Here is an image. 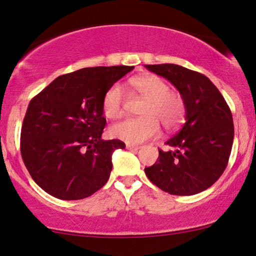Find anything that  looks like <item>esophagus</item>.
Wrapping results in <instances>:
<instances>
[{
    "mask_svg": "<svg viewBox=\"0 0 256 256\" xmlns=\"http://www.w3.org/2000/svg\"><path fill=\"white\" fill-rule=\"evenodd\" d=\"M126 148H128V150L136 151V150H138L139 146H138V145H131V144H126Z\"/></svg>",
    "mask_w": 256,
    "mask_h": 256,
    "instance_id": "obj_1",
    "label": "esophagus"
}]
</instances>
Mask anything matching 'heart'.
Masks as SVG:
<instances>
[{
    "instance_id": "obj_1",
    "label": "heart",
    "mask_w": 256,
    "mask_h": 256,
    "mask_svg": "<svg viewBox=\"0 0 256 256\" xmlns=\"http://www.w3.org/2000/svg\"><path fill=\"white\" fill-rule=\"evenodd\" d=\"M131 90L144 96L140 118L119 122L110 128L112 137L130 144H138L154 137L160 131V121L166 130L177 128L184 117V102L178 93L170 90L169 84L154 74L134 76L128 82ZM124 90L113 85L102 99V112L108 119H118L124 113Z\"/></svg>"
}]
</instances>
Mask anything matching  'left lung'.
I'll use <instances>...</instances> for the list:
<instances>
[{"label":"left lung","mask_w":256,"mask_h":256,"mask_svg":"<svg viewBox=\"0 0 256 256\" xmlns=\"http://www.w3.org/2000/svg\"><path fill=\"white\" fill-rule=\"evenodd\" d=\"M145 67L169 80L186 108V122L166 143L172 150H160L158 160L145 168V174L171 195H195L212 186L227 168L234 140L230 108L203 74L174 64Z\"/></svg>","instance_id":"left-lung-1"}]
</instances>
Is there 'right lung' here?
I'll return each mask as SVG.
<instances>
[{"mask_svg": "<svg viewBox=\"0 0 256 256\" xmlns=\"http://www.w3.org/2000/svg\"><path fill=\"white\" fill-rule=\"evenodd\" d=\"M134 66L88 67L53 80L29 102L21 128L22 160L32 178L60 200H82L105 186L112 154L125 148L102 140V99Z\"/></svg>", "mask_w": 256, "mask_h": 256, "instance_id": "obj_1", "label": "right lung"}]
</instances>
